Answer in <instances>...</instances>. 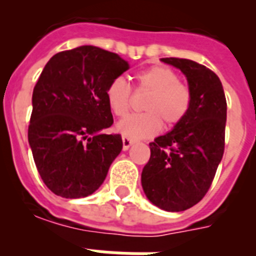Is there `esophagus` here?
Segmentation results:
<instances>
[{"instance_id":"obj_1","label":"esophagus","mask_w":256,"mask_h":256,"mask_svg":"<svg viewBox=\"0 0 256 256\" xmlns=\"http://www.w3.org/2000/svg\"><path fill=\"white\" fill-rule=\"evenodd\" d=\"M133 144H134V141H133V140L128 138V137H124L123 136V150L124 151L128 150V148H130Z\"/></svg>"}]
</instances>
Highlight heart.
Here are the masks:
<instances>
[{
  "instance_id": "obj_1",
  "label": "heart",
  "mask_w": 256,
  "mask_h": 256,
  "mask_svg": "<svg viewBox=\"0 0 256 256\" xmlns=\"http://www.w3.org/2000/svg\"><path fill=\"white\" fill-rule=\"evenodd\" d=\"M134 80L137 91L150 92L142 106L144 112L124 118L118 123V132L130 140L148 138L159 133L162 123L169 130L184 119L191 108V91L180 82V76L173 69L154 65L136 73ZM105 96L115 115L124 116L128 112L132 88L123 76L108 82Z\"/></svg>"
}]
</instances>
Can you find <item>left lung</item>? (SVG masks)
Masks as SVG:
<instances>
[{
  "label": "left lung",
  "mask_w": 256,
  "mask_h": 256,
  "mask_svg": "<svg viewBox=\"0 0 256 256\" xmlns=\"http://www.w3.org/2000/svg\"><path fill=\"white\" fill-rule=\"evenodd\" d=\"M180 69L191 91V108L170 132L150 144L141 176L148 200L166 212H183L206 195L224 152L227 101L220 79L187 58H164Z\"/></svg>",
  "instance_id": "1"
}]
</instances>
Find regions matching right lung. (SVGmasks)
<instances>
[{"mask_svg":"<svg viewBox=\"0 0 256 256\" xmlns=\"http://www.w3.org/2000/svg\"><path fill=\"white\" fill-rule=\"evenodd\" d=\"M130 69L114 52L80 46L52 56L32 97L28 141L40 178L55 195L86 198L105 180L120 154V134L105 96L112 79Z\"/></svg>","mask_w":256,"mask_h":256,"instance_id":"1","label":"right lung"}]
</instances>
